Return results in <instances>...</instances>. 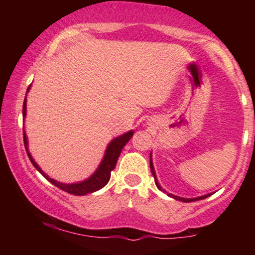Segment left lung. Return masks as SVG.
Instances as JSON below:
<instances>
[{
    "label": "left lung",
    "mask_w": 255,
    "mask_h": 255,
    "mask_svg": "<svg viewBox=\"0 0 255 255\" xmlns=\"http://www.w3.org/2000/svg\"><path fill=\"white\" fill-rule=\"evenodd\" d=\"M150 168H151V172H152V175H153V177H154V183H156L157 188L159 189V191H162V192L166 193V195H168V197H170V198H172V199H175V200H180V201H183V203H191V201L203 200V199L207 198V197H210V195H212V193H209V194L201 195V197H197V198H181V197H177V195H174V194H171V193H168V192H165L164 189L162 188V186H160L159 182H158V180H157V176H156V171H154V168H153V163H152V153H150Z\"/></svg>",
    "instance_id": "8db88e82"
}]
</instances>
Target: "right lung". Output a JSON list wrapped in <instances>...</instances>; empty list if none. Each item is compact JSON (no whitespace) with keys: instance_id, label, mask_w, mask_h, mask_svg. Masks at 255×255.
<instances>
[{"instance_id":"right-lung-1","label":"right lung","mask_w":255,"mask_h":255,"mask_svg":"<svg viewBox=\"0 0 255 255\" xmlns=\"http://www.w3.org/2000/svg\"><path fill=\"white\" fill-rule=\"evenodd\" d=\"M30 89H31V85L28 86L27 92L30 91ZM27 92H26V95H27ZM26 102H27V99L25 97L24 105H22V118H24V121L26 118ZM133 134H134L133 130H128L127 133L122 134V135H120L118 137H115V139L111 140L109 145H108L107 150L104 152L103 159H102L101 164L98 165V168L96 169V171L93 172L89 178H86V180L80 181V182H75V183L60 182V181H56L54 180V178L49 177L48 175L40 169V166L34 162V159L31 156L30 151H28V141H27V136H26L25 129H24V144H25L26 152H27V156L30 158L31 163L33 164L34 168H36L37 170L49 181V182H51L54 186L58 187V188L62 189V191L69 193V194L85 195V194H90V193L99 191V189L103 188L105 184L109 182L111 171L115 169L116 163H118V159L120 157V153H121L122 148L125 147V145L127 144V142L130 140V137L133 136Z\"/></svg>"}]
</instances>
